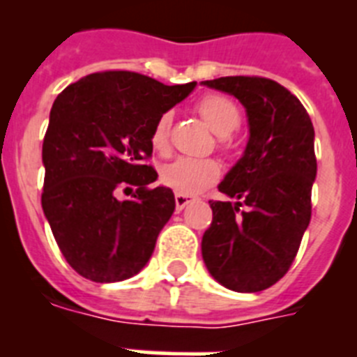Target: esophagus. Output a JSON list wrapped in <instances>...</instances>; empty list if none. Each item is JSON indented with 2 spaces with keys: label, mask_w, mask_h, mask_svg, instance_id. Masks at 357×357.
I'll return each instance as SVG.
<instances>
[{
  "label": "esophagus",
  "mask_w": 357,
  "mask_h": 357,
  "mask_svg": "<svg viewBox=\"0 0 357 357\" xmlns=\"http://www.w3.org/2000/svg\"><path fill=\"white\" fill-rule=\"evenodd\" d=\"M189 202H193V197H189V195H181L176 193L175 195V206H176V211H182L185 206H188Z\"/></svg>",
  "instance_id": "esophagus-1"
}]
</instances>
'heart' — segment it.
Returning a JSON list of instances; mask_svg holds the SVG:
<instances>
[{"instance_id": "heart-1", "label": "heart", "mask_w": 357, "mask_h": 357, "mask_svg": "<svg viewBox=\"0 0 357 357\" xmlns=\"http://www.w3.org/2000/svg\"><path fill=\"white\" fill-rule=\"evenodd\" d=\"M198 112L202 119L209 125L216 135L227 137L241 123V112L230 98L211 94L198 103ZM169 127L172 114L164 112L157 118L151 130V146L157 151H166L169 144ZM222 168L214 159H193V157H178L166 164L160 173V178L168 188L181 195H198L204 189L220 178Z\"/></svg>"}]
</instances>
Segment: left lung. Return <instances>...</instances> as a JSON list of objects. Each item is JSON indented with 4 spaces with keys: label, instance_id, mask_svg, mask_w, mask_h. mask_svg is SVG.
I'll use <instances>...</instances> for the list:
<instances>
[{
    "label": "left lung",
    "instance_id": "1",
    "mask_svg": "<svg viewBox=\"0 0 357 357\" xmlns=\"http://www.w3.org/2000/svg\"><path fill=\"white\" fill-rule=\"evenodd\" d=\"M202 85L238 98L250 132L241 159L218 185L236 202H209L213 223L202 257L225 288L263 291L286 275L311 220L313 123L298 98L270 78L222 77Z\"/></svg>",
    "mask_w": 357,
    "mask_h": 357
}]
</instances>
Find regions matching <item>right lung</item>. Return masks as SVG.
I'll list each match as a JSON object with an SVG mask.
<instances>
[{
    "mask_svg": "<svg viewBox=\"0 0 357 357\" xmlns=\"http://www.w3.org/2000/svg\"><path fill=\"white\" fill-rule=\"evenodd\" d=\"M197 82L164 85L132 71L93 73L53 102L43 143V211L62 255L94 282H119L150 261L175 211L169 188H148L157 118ZM136 188L130 201L119 188Z\"/></svg>",
    "mask_w": 357,
    "mask_h": 357,
    "instance_id": "add662e5",
    "label": "right lung"
}]
</instances>
